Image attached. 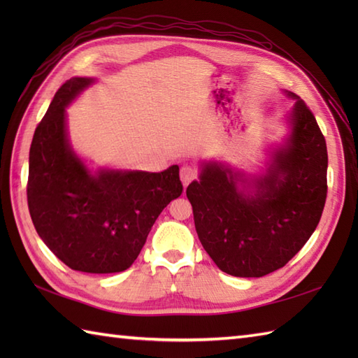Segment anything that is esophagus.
Masks as SVG:
<instances>
[{"instance_id":"obj_1","label":"esophagus","mask_w":358,"mask_h":358,"mask_svg":"<svg viewBox=\"0 0 358 358\" xmlns=\"http://www.w3.org/2000/svg\"><path fill=\"white\" fill-rule=\"evenodd\" d=\"M180 178H181V183L187 186L192 180L196 178V169L192 166H187V164L183 166V167H181V171H180Z\"/></svg>"}]
</instances>
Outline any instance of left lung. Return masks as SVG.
<instances>
[{"instance_id": "left-lung-1", "label": "left lung", "mask_w": 358, "mask_h": 358, "mask_svg": "<svg viewBox=\"0 0 358 358\" xmlns=\"http://www.w3.org/2000/svg\"><path fill=\"white\" fill-rule=\"evenodd\" d=\"M289 134L272 148L257 177L218 162L201 164L186 195L204 250L234 277H263L305 246L320 222L328 192V150L315 117L292 92Z\"/></svg>"}]
</instances>
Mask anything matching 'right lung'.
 Masks as SVG:
<instances>
[{
	"label": "right lung",
	"mask_w": 358,
	"mask_h": 358,
	"mask_svg": "<svg viewBox=\"0 0 358 358\" xmlns=\"http://www.w3.org/2000/svg\"><path fill=\"white\" fill-rule=\"evenodd\" d=\"M94 78L58 89L36 126L29 152L27 204L35 229L73 271L113 273L131 268L162 210L183 192L178 166L163 172L98 169L75 154L66 108Z\"/></svg>",
	"instance_id": "right-lung-1"
}]
</instances>
